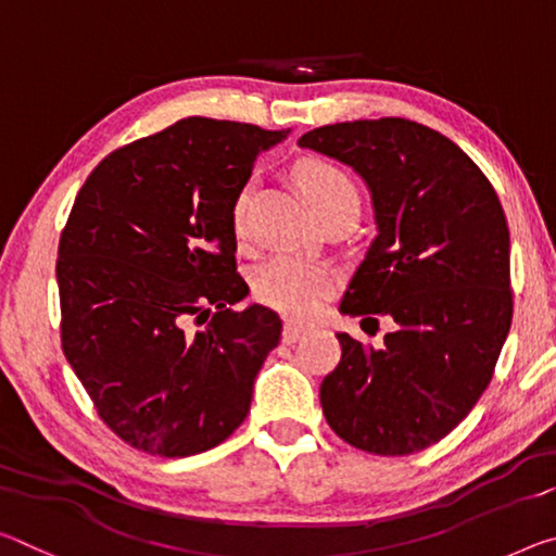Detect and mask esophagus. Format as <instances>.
Instances as JSON below:
<instances>
[{
    "mask_svg": "<svg viewBox=\"0 0 556 556\" xmlns=\"http://www.w3.org/2000/svg\"><path fill=\"white\" fill-rule=\"evenodd\" d=\"M304 331H306V329H304L302 324L287 319V321H285V331H281V339H285V343H294L299 337H302Z\"/></svg>",
    "mask_w": 556,
    "mask_h": 556,
    "instance_id": "1",
    "label": "esophagus"
}]
</instances>
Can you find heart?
Instances as JSON below:
<instances>
[{"mask_svg":"<svg viewBox=\"0 0 556 556\" xmlns=\"http://www.w3.org/2000/svg\"><path fill=\"white\" fill-rule=\"evenodd\" d=\"M294 180L312 202L316 215L343 202L358 205L356 185L341 167L326 161H314V157L302 161L294 167ZM247 205H250V190L244 188L232 205V227L237 235L244 232ZM333 285H337V275L326 264L296 257V254H281L260 271L254 281V294L269 309L292 316V319H309L329 299Z\"/></svg>","mask_w":556,"mask_h":556,"instance_id":"heart-1","label":"heart"}]
</instances>
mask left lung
<instances>
[{
  "label": "left lung",
  "instance_id": "obj_1",
  "mask_svg": "<svg viewBox=\"0 0 556 556\" xmlns=\"http://www.w3.org/2000/svg\"><path fill=\"white\" fill-rule=\"evenodd\" d=\"M299 148L354 167L371 192L378 235L339 312L393 321L381 349L337 333L326 422L374 455L426 451L488 389L513 324L505 210L480 167L416 121L333 123Z\"/></svg>",
  "mask_w": 556,
  "mask_h": 556
}]
</instances>
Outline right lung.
<instances>
[{
	"instance_id": "1",
	"label": "right lung",
	"mask_w": 556,
	"mask_h": 556,
	"mask_svg": "<svg viewBox=\"0 0 556 556\" xmlns=\"http://www.w3.org/2000/svg\"><path fill=\"white\" fill-rule=\"evenodd\" d=\"M287 136L190 116L105 155L78 190L56 260L61 346L136 451L205 453L250 413L281 321L260 304L232 309L250 292L232 205L257 155Z\"/></svg>"
}]
</instances>
